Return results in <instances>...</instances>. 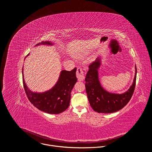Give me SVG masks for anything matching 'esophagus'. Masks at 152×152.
Here are the masks:
<instances>
[{"label": "esophagus", "instance_id": "obj_1", "mask_svg": "<svg viewBox=\"0 0 152 152\" xmlns=\"http://www.w3.org/2000/svg\"><path fill=\"white\" fill-rule=\"evenodd\" d=\"M76 77L80 80H83L84 79V72L82 67H77L76 71Z\"/></svg>", "mask_w": 152, "mask_h": 152}]
</instances>
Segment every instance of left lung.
Returning <instances> with one entry per match:
<instances>
[{
  "instance_id": "8db88e82",
  "label": "left lung",
  "mask_w": 152,
  "mask_h": 152,
  "mask_svg": "<svg viewBox=\"0 0 152 152\" xmlns=\"http://www.w3.org/2000/svg\"><path fill=\"white\" fill-rule=\"evenodd\" d=\"M100 64L98 58L88 66L89 70L85 79L88 99L91 107L97 113L104 114L115 113L124 107L134 94L136 85L137 68L134 82L130 88L123 94H113L105 91L100 83L97 72Z\"/></svg>"
}]
</instances>
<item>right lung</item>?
Listing matches in <instances>:
<instances>
[{"instance_id": "add662e5", "label": "right lung", "mask_w": 152, "mask_h": 152, "mask_svg": "<svg viewBox=\"0 0 152 152\" xmlns=\"http://www.w3.org/2000/svg\"><path fill=\"white\" fill-rule=\"evenodd\" d=\"M40 44L52 45L48 41ZM76 71V68L71 71L62 70L55 86L43 93L31 91L26 85L23 75L24 89L29 100L37 109L48 114H57L66 111L70 104L72 90L77 82Z\"/></svg>"}]
</instances>
